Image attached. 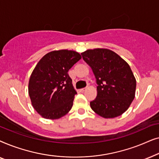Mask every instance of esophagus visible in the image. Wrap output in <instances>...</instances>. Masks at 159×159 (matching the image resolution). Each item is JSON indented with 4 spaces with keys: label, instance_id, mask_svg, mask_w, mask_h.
<instances>
[{
    "label": "esophagus",
    "instance_id": "1",
    "mask_svg": "<svg viewBox=\"0 0 159 159\" xmlns=\"http://www.w3.org/2000/svg\"><path fill=\"white\" fill-rule=\"evenodd\" d=\"M86 89H87L86 88H82V89H80V92H84V90H86Z\"/></svg>",
    "mask_w": 159,
    "mask_h": 159
}]
</instances>
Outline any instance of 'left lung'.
I'll return each instance as SVG.
<instances>
[{"label":"left lung","mask_w":159,"mask_h":159,"mask_svg":"<svg viewBox=\"0 0 159 159\" xmlns=\"http://www.w3.org/2000/svg\"><path fill=\"white\" fill-rule=\"evenodd\" d=\"M96 79L97 96L90 107L103 118L125 113L134 98L136 80L129 64L118 54L106 48L87 50L81 53Z\"/></svg>","instance_id":"8db88e82"}]
</instances>
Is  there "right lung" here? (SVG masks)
I'll return each mask as SVG.
<instances>
[{
	"label": "right lung",
	"mask_w": 159,
	"mask_h": 159,
	"mask_svg": "<svg viewBox=\"0 0 159 159\" xmlns=\"http://www.w3.org/2000/svg\"><path fill=\"white\" fill-rule=\"evenodd\" d=\"M81 58L76 51L59 50L45 54L37 64L28 92L32 106L43 118L58 119L71 110L77 92L68 71Z\"/></svg>",
	"instance_id": "right-lung-1"
}]
</instances>
